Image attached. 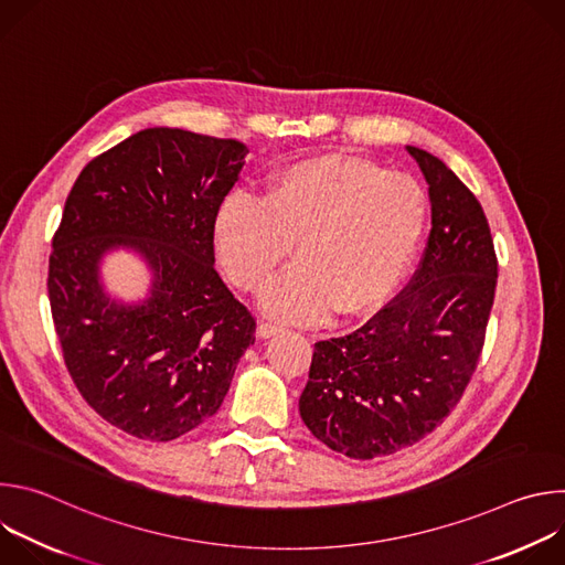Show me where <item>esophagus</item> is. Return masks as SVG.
<instances>
[{
	"label": "esophagus",
	"mask_w": 565,
	"mask_h": 565,
	"mask_svg": "<svg viewBox=\"0 0 565 565\" xmlns=\"http://www.w3.org/2000/svg\"><path fill=\"white\" fill-rule=\"evenodd\" d=\"M279 331H281V329H279L277 324H270V321H264V324H259V329H257V333H259L262 340H268V338L277 335Z\"/></svg>",
	"instance_id": "obj_1"
}]
</instances>
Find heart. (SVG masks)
I'll list each match as a JSON object with an SVG mask.
<instances>
[{
  "label": "heart",
  "mask_w": 565,
  "mask_h": 565,
  "mask_svg": "<svg viewBox=\"0 0 565 565\" xmlns=\"http://www.w3.org/2000/svg\"><path fill=\"white\" fill-rule=\"evenodd\" d=\"M427 225V196L407 174L327 153L275 172L262 199L227 196L212 223L218 264L248 292L262 290L292 248L295 266L264 295V310L315 324L333 310L380 308L405 277Z\"/></svg>",
  "instance_id": "obj_1"
}]
</instances>
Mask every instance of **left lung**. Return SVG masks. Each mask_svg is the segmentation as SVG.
Listing matches in <instances>:
<instances>
[{"instance_id": "obj_1", "label": "left lung", "mask_w": 565, "mask_h": 565, "mask_svg": "<svg viewBox=\"0 0 565 565\" xmlns=\"http://www.w3.org/2000/svg\"><path fill=\"white\" fill-rule=\"evenodd\" d=\"M407 151L429 185L423 262L369 324L315 344L299 397L310 434L358 460L418 443L458 405L497 290L494 241L480 203L440 158L412 145Z\"/></svg>"}]
</instances>
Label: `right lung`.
I'll return each mask as SVG.
<instances>
[{"instance_id": "obj_1", "label": "right lung", "mask_w": 565, "mask_h": 565, "mask_svg": "<svg viewBox=\"0 0 565 565\" xmlns=\"http://www.w3.org/2000/svg\"><path fill=\"white\" fill-rule=\"evenodd\" d=\"M248 147L185 129H142L79 172L53 236L49 299L66 369L109 425L168 443L212 418L255 344V319L214 270L212 223ZM134 252L145 298L125 302L104 259Z\"/></svg>"}]
</instances>
